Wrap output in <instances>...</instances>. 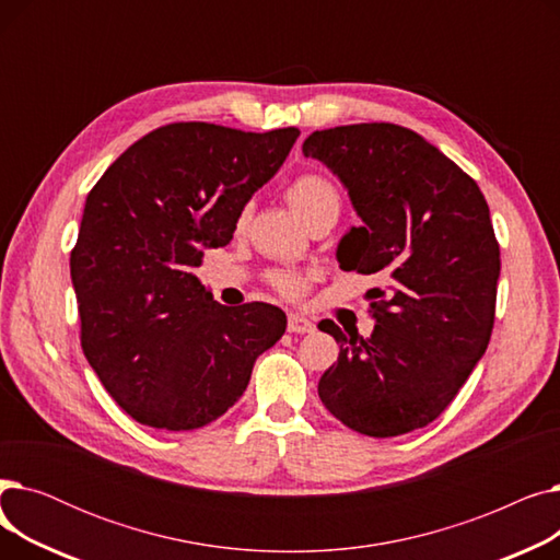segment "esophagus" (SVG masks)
<instances>
[{
	"instance_id": "obj_1",
	"label": "esophagus",
	"mask_w": 560,
	"mask_h": 560,
	"mask_svg": "<svg viewBox=\"0 0 560 560\" xmlns=\"http://www.w3.org/2000/svg\"><path fill=\"white\" fill-rule=\"evenodd\" d=\"M288 331L290 334H311V331H315V325L311 319H306L298 313H290L288 315Z\"/></svg>"
}]
</instances>
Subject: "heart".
I'll use <instances>...</instances> for the list:
<instances>
[{
  "instance_id": "heart-1",
  "label": "heart",
  "mask_w": 560,
  "mask_h": 560,
  "mask_svg": "<svg viewBox=\"0 0 560 560\" xmlns=\"http://www.w3.org/2000/svg\"><path fill=\"white\" fill-rule=\"evenodd\" d=\"M285 197L292 203V209L306 220L308 226L322 218H338L342 209V192L338 184L325 172H304L295 176L285 188ZM249 215L252 206L245 203L238 215H235V229L243 231L249 222ZM265 281H268V285L277 295L290 302L304 300L313 283L311 275H304L300 270H272L265 277Z\"/></svg>"
}]
</instances>
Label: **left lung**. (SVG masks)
<instances>
[{"label":"left lung","instance_id":"obj_1","mask_svg":"<svg viewBox=\"0 0 560 560\" xmlns=\"http://www.w3.org/2000/svg\"><path fill=\"white\" fill-rule=\"evenodd\" d=\"M331 167L365 222L340 245L342 270L381 275L370 338L317 325L340 345L317 393L329 413L372 438L433 422L483 357L502 270L477 182L420 133L390 122L313 131L302 147Z\"/></svg>","mask_w":560,"mask_h":560}]
</instances>
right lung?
<instances>
[{"label":"right lung","instance_id":"add662e5","mask_svg":"<svg viewBox=\"0 0 560 560\" xmlns=\"http://www.w3.org/2000/svg\"><path fill=\"white\" fill-rule=\"evenodd\" d=\"M300 136L172 122L136 140L85 197L70 275L81 347L106 393L147 427L192 431L241 399L252 368L285 331L281 308L222 306L195 277L203 247Z\"/></svg>","mask_w":560,"mask_h":560}]
</instances>
